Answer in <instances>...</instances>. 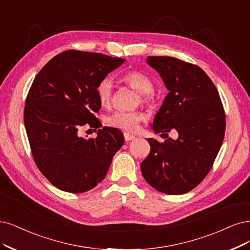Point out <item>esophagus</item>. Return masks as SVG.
<instances>
[{
	"label": "esophagus",
	"mask_w": 250,
	"mask_h": 250,
	"mask_svg": "<svg viewBox=\"0 0 250 250\" xmlns=\"http://www.w3.org/2000/svg\"><path fill=\"white\" fill-rule=\"evenodd\" d=\"M124 136H125V141H131V140L135 139V136H133V135H131V134H128V133H125Z\"/></svg>",
	"instance_id": "1"
}]
</instances>
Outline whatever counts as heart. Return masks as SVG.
<instances>
[{"instance_id":"b5f03b06","label":"heart","mask_w":250,"mask_h":250,"mask_svg":"<svg viewBox=\"0 0 250 250\" xmlns=\"http://www.w3.org/2000/svg\"><path fill=\"white\" fill-rule=\"evenodd\" d=\"M122 81L127 86L139 92V98L142 104L148 105L153 99V82L149 76L139 70H130L122 76ZM113 83L109 78L102 79L96 87V95L101 105L108 107L113 100ZM144 114L141 111H116L111 115L107 116L106 124L124 131L126 133L136 132L139 127L140 123L144 119Z\"/></svg>"}]
</instances>
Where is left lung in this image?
<instances>
[{
  "instance_id": "obj_1",
  "label": "left lung",
  "mask_w": 250,
  "mask_h": 250,
  "mask_svg": "<svg viewBox=\"0 0 250 250\" xmlns=\"http://www.w3.org/2000/svg\"><path fill=\"white\" fill-rule=\"evenodd\" d=\"M147 63L169 89L153 131L168 137L175 130L178 138L162 143L149 138L150 152L141 172L156 190L182 195L200 184L213 166L225 137V109L214 83L197 64L171 57H148Z\"/></svg>"
}]
</instances>
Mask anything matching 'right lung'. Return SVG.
Here are the masks:
<instances>
[{
  "instance_id": "add662e5",
  "label": "right lung",
  "mask_w": 250,
  "mask_h": 250,
  "mask_svg": "<svg viewBox=\"0 0 250 250\" xmlns=\"http://www.w3.org/2000/svg\"><path fill=\"white\" fill-rule=\"evenodd\" d=\"M125 62L109 55L67 50L51 59L34 79L25 99L24 125L37 167L61 190L87 191L106 176L125 142L117 128H99L96 138L79 136L99 128L98 83Z\"/></svg>"
}]
</instances>
